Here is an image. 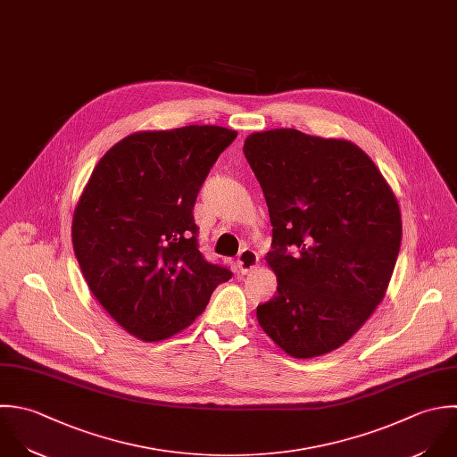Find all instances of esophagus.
Listing matches in <instances>:
<instances>
[{
  "label": "esophagus",
  "instance_id": "esophagus-1",
  "mask_svg": "<svg viewBox=\"0 0 457 457\" xmlns=\"http://www.w3.org/2000/svg\"><path fill=\"white\" fill-rule=\"evenodd\" d=\"M258 265V254L251 249H244L240 254H238V260H237V267L240 270V274H249L254 270V267Z\"/></svg>",
  "mask_w": 457,
  "mask_h": 457
}]
</instances>
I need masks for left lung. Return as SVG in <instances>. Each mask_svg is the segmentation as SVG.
<instances>
[{
	"label": "left lung",
	"mask_w": 457,
	"mask_h": 457,
	"mask_svg": "<svg viewBox=\"0 0 457 457\" xmlns=\"http://www.w3.org/2000/svg\"><path fill=\"white\" fill-rule=\"evenodd\" d=\"M244 154L269 206L278 276L258 322L294 358L328 354L385 297L403 238L397 199L349 140L281 128L249 135Z\"/></svg>",
	"instance_id": "left-lung-1"
}]
</instances>
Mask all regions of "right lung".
Masks as SVG:
<instances>
[{
	"label": "right lung",
	"instance_id": "add662e5",
	"mask_svg": "<svg viewBox=\"0 0 457 457\" xmlns=\"http://www.w3.org/2000/svg\"><path fill=\"white\" fill-rule=\"evenodd\" d=\"M237 138L220 126L133 133L96 165L72 217L85 281L129 335L165 340L201 315L233 272L199 251L197 194Z\"/></svg>",
	"mask_w": 457,
	"mask_h": 457
}]
</instances>
